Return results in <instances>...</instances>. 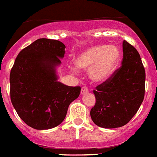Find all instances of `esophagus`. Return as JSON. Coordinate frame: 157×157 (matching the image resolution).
<instances>
[{
  "label": "esophagus",
  "instance_id": "esophagus-1",
  "mask_svg": "<svg viewBox=\"0 0 157 157\" xmlns=\"http://www.w3.org/2000/svg\"><path fill=\"white\" fill-rule=\"evenodd\" d=\"M88 92V89L86 87H83V88H81V94L82 95H84V94H86Z\"/></svg>",
  "mask_w": 157,
  "mask_h": 157
}]
</instances>
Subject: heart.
<instances>
[{"label": "heart", "instance_id": "obj_1", "mask_svg": "<svg viewBox=\"0 0 157 157\" xmlns=\"http://www.w3.org/2000/svg\"><path fill=\"white\" fill-rule=\"evenodd\" d=\"M122 52L114 44H96L83 49L75 57V65L78 69L88 70V77L92 82L101 83L105 82L116 71ZM77 73L75 68L72 69Z\"/></svg>", "mask_w": 157, "mask_h": 157}]
</instances>
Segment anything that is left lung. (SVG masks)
Returning a JSON list of instances; mask_svg holds the SVG:
<instances>
[{
	"instance_id": "obj_1",
	"label": "left lung",
	"mask_w": 157,
	"mask_h": 157,
	"mask_svg": "<svg viewBox=\"0 0 157 157\" xmlns=\"http://www.w3.org/2000/svg\"><path fill=\"white\" fill-rule=\"evenodd\" d=\"M121 68L94 90L96 103L90 111L93 122L100 128H121L138 111L144 99L146 74L140 55L132 45L122 43Z\"/></svg>"
}]
</instances>
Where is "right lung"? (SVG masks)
Instances as JSON below:
<instances>
[{"instance_id": "obj_1", "label": "right lung", "mask_w": 157, "mask_h": 157, "mask_svg": "<svg viewBox=\"0 0 157 157\" xmlns=\"http://www.w3.org/2000/svg\"><path fill=\"white\" fill-rule=\"evenodd\" d=\"M65 48L60 41L39 39L19 53L10 71L13 107L19 117L36 130L59 126L69 104L79 96L80 87L59 81L57 68Z\"/></svg>"}]
</instances>
